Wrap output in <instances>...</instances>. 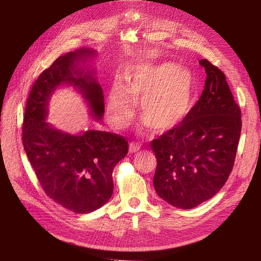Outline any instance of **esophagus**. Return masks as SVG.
Segmentation results:
<instances>
[{
  "label": "esophagus",
  "mask_w": 261,
  "mask_h": 261,
  "mask_svg": "<svg viewBox=\"0 0 261 261\" xmlns=\"http://www.w3.org/2000/svg\"><path fill=\"white\" fill-rule=\"evenodd\" d=\"M140 148H141L140 143H138V142H130V144H129V152L130 153H136V152H138L140 150Z\"/></svg>",
  "instance_id": "esophagus-1"
}]
</instances>
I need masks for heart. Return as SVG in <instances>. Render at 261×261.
Segmentation results:
<instances>
[{
	"label": "heart",
	"mask_w": 261,
	"mask_h": 261,
	"mask_svg": "<svg viewBox=\"0 0 261 261\" xmlns=\"http://www.w3.org/2000/svg\"><path fill=\"white\" fill-rule=\"evenodd\" d=\"M193 79L187 70L172 63L143 66L125 76L124 86L115 83L107 100L109 120L120 129L128 123L140 100L145 125L165 132L179 124L189 113Z\"/></svg>",
	"instance_id": "1"
}]
</instances>
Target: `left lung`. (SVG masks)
<instances>
[{"mask_svg":"<svg viewBox=\"0 0 261 261\" xmlns=\"http://www.w3.org/2000/svg\"><path fill=\"white\" fill-rule=\"evenodd\" d=\"M203 92L184 120L151 142L158 160V195L180 209L211 199L232 172L242 131V113L218 66L202 59Z\"/></svg>","mask_w":261,"mask_h":261,"instance_id":"8db88e82","label":"left lung"}]
</instances>
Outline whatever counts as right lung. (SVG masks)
I'll return each mask as SVG.
<instances>
[{
  "label": "right lung",
  "instance_id": "obj_1",
  "mask_svg": "<svg viewBox=\"0 0 261 261\" xmlns=\"http://www.w3.org/2000/svg\"><path fill=\"white\" fill-rule=\"evenodd\" d=\"M94 50L80 49L59 57L34 83L26 102L23 145L46 195L70 211L89 213L113 196L115 166L128 154L122 136L88 130L79 136L59 131L46 122L48 101L62 84L79 88L92 115L101 119L105 111L100 85L89 72L77 70V61Z\"/></svg>",
  "mask_w": 261,
  "mask_h": 261
}]
</instances>
